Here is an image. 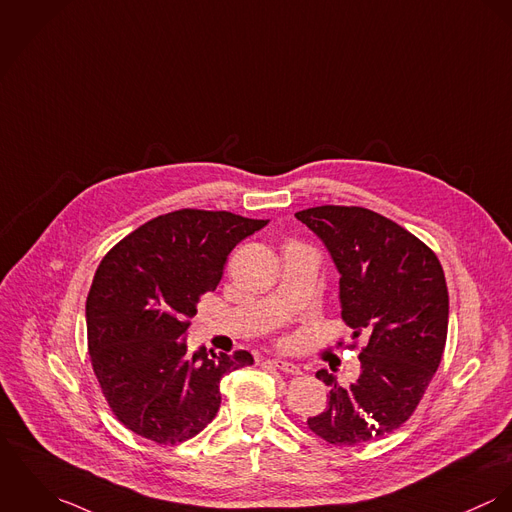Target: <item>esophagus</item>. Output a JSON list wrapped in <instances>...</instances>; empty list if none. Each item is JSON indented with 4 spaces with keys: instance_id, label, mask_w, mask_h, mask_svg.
I'll return each instance as SVG.
<instances>
[{
    "instance_id": "obj_1",
    "label": "esophagus",
    "mask_w": 512,
    "mask_h": 512,
    "mask_svg": "<svg viewBox=\"0 0 512 512\" xmlns=\"http://www.w3.org/2000/svg\"><path fill=\"white\" fill-rule=\"evenodd\" d=\"M277 369H281L284 373H290V375H300V367H296L294 363H290V361H284V359H273L271 361Z\"/></svg>"
}]
</instances>
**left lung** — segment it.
Here are the masks:
<instances>
[{"instance_id":"left-lung-1","label":"left lung","mask_w":512,"mask_h":512,"mask_svg":"<svg viewBox=\"0 0 512 512\" xmlns=\"http://www.w3.org/2000/svg\"><path fill=\"white\" fill-rule=\"evenodd\" d=\"M328 247L340 273L341 318L367 345L359 379L328 375V406L308 428L334 446H355L402 426L424 397L446 347L450 298L436 253L393 220L359 206L294 214Z\"/></svg>"}]
</instances>
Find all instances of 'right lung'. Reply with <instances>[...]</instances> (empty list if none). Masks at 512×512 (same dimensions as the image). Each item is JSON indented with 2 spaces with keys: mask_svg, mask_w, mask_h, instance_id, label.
Listing matches in <instances>:
<instances>
[{
  "mask_svg": "<svg viewBox=\"0 0 512 512\" xmlns=\"http://www.w3.org/2000/svg\"><path fill=\"white\" fill-rule=\"evenodd\" d=\"M267 224L184 208L135 229L102 259L86 300L88 351L112 412L137 436L161 446L194 438L220 410L222 377L253 363L249 351L188 355L184 334L231 249Z\"/></svg>",
  "mask_w": 512,
  "mask_h": 512,
  "instance_id": "obj_1",
  "label": "right lung"
}]
</instances>
